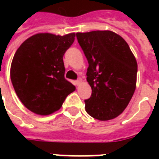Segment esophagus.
Returning a JSON list of instances; mask_svg holds the SVG:
<instances>
[{"instance_id":"obj_1","label":"esophagus","mask_w":159,"mask_h":159,"mask_svg":"<svg viewBox=\"0 0 159 159\" xmlns=\"http://www.w3.org/2000/svg\"><path fill=\"white\" fill-rule=\"evenodd\" d=\"M82 82H83V79H82V78H78V79L76 80V82H75V83H76V86H79L80 84L82 83Z\"/></svg>"}]
</instances>
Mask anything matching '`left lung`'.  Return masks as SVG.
Segmentation results:
<instances>
[{
    "instance_id": "obj_1",
    "label": "left lung",
    "mask_w": 159,
    "mask_h": 159,
    "mask_svg": "<svg viewBox=\"0 0 159 159\" xmlns=\"http://www.w3.org/2000/svg\"><path fill=\"white\" fill-rule=\"evenodd\" d=\"M86 56L92 95L85 109L100 121L113 119L128 107L136 88L137 62L126 41L111 30L76 33Z\"/></svg>"
}]
</instances>
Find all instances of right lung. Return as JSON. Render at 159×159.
Listing matches in <instances>:
<instances>
[{
	"label": "right lung",
	"mask_w": 159,
	"mask_h": 159,
	"mask_svg": "<svg viewBox=\"0 0 159 159\" xmlns=\"http://www.w3.org/2000/svg\"><path fill=\"white\" fill-rule=\"evenodd\" d=\"M76 33L64 36L37 33L26 39L13 56L10 76L23 105L33 113L48 116L59 110L76 87L65 78L63 56Z\"/></svg>",
	"instance_id": "add662e5"
}]
</instances>
